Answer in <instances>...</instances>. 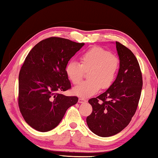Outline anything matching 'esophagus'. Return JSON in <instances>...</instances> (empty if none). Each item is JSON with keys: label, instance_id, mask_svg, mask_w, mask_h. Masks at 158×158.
Segmentation results:
<instances>
[{"label": "esophagus", "instance_id": "obj_1", "mask_svg": "<svg viewBox=\"0 0 158 158\" xmlns=\"http://www.w3.org/2000/svg\"><path fill=\"white\" fill-rule=\"evenodd\" d=\"M79 103H84V102H86V100H85L84 98H79Z\"/></svg>", "mask_w": 158, "mask_h": 158}]
</instances>
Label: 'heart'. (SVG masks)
<instances>
[{
    "label": "heart",
    "instance_id": "b5f03b06",
    "mask_svg": "<svg viewBox=\"0 0 158 158\" xmlns=\"http://www.w3.org/2000/svg\"><path fill=\"white\" fill-rule=\"evenodd\" d=\"M81 64L71 60L65 67V74L73 84L81 81L84 71H89V80L81 82L73 88L77 96L89 98L102 89H107L113 84L119 68L118 58L110 52L101 47H94L85 51L80 56Z\"/></svg>",
    "mask_w": 158,
    "mask_h": 158
}]
</instances>
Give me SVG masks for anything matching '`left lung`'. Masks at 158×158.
<instances>
[{"label": "left lung", "mask_w": 158, "mask_h": 158, "mask_svg": "<svg viewBox=\"0 0 158 158\" xmlns=\"http://www.w3.org/2000/svg\"><path fill=\"white\" fill-rule=\"evenodd\" d=\"M119 57L118 73L109 89L89 100L93 111L86 118L92 132L111 137L124 129L135 115L142 89V75L138 60L131 51L116 42Z\"/></svg>", "instance_id": "8db88e82"}]
</instances>
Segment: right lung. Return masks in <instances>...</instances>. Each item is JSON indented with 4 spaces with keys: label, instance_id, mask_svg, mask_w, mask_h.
Wrapping results in <instances>:
<instances>
[{
    "label": "right lung",
    "instance_id": "obj_1",
    "mask_svg": "<svg viewBox=\"0 0 158 158\" xmlns=\"http://www.w3.org/2000/svg\"><path fill=\"white\" fill-rule=\"evenodd\" d=\"M84 45L52 37L37 43L26 56L19 75V107L25 121L35 130H53L67 109L78 102L76 96L60 92L71 88L65 67Z\"/></svg>",
    "mask_w": 158,
    "mask_h": 158
}]
</instances>
